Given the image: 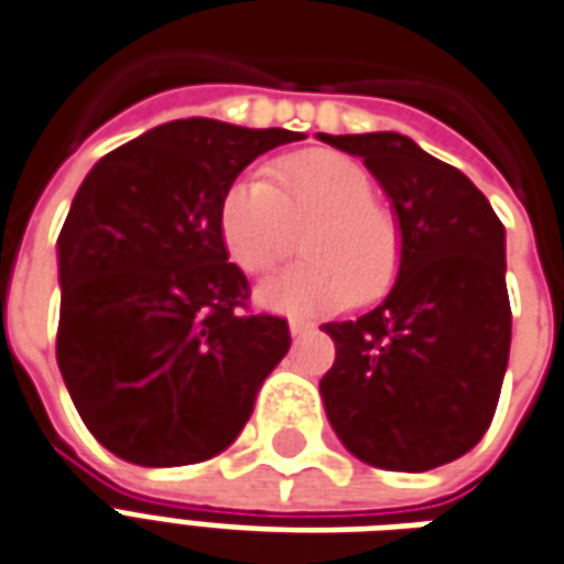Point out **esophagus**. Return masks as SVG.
I'll return each instance as SVG.
<instances>
[{"instance_id":"esophagus-1","label":"esophagus","mask_w":564,"mask_h":564,"mask_svg":"<svg viewBox=\"0 0 564 564\" xmlns=\"http://www.w3.org/2000/svg\"><path fill=\"white\" fill-rule=\"evenodd\" d=\"M288 327H291V336H306V333L315 330V324L303 322V318H291V322H288Z\"/></svg>"}]
</instances>
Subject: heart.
<instances>
[{"mask_svg": "<svg viewBox=\"0 0 564 564\" xmlns=\"http://www.w3.org/2000/svg\"><path fill=\"white\" fill-rule=\"evenodd\" d=\"M369 174L343 152L282 155L267 180H237L219 209V231L231 261L261 276L294 249L297 231L310 261L288 267L258 288L261 306L294 315L343 310L378 297L397 276L400 225L378 200Z\"/></svg>", "mask_w": 564, "mask_h": 564, "instance_id": "b5f03b06", "label": "heart"}]
</instances>
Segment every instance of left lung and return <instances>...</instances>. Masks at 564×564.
Returning a JSON list of instances; mask_svg holds the SVG:
<instances>
[{"label":"left lung","instance_id":"left-lung-1","mask_svg":"<svg viewBox=\"0 0 564 564\" xmlns=\"http://www.w3.org/2000/svg\"><path fill=\"white\" fill-rule=\"evenodd\" d=\"M360 155L400 216V276L381 306L324 324L322 378L343 445L393 471L445 466L478 445L511 351L505 225L466 174L397 131L322 134Z\"/></svg>","mask_w":564,"mask_h":564}]
</instances>
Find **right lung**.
Segmentation results:
<instances>
[{
    "mask_svg": "<svg viewBox=\"0 0 564 564\" xmlns=\"http://www.w3.org/2000/svg\"><path fill=\"white\" fill-rule=\"evenodd\" d=\"M303 134L176 119L108 152L59 231L56 360L86 430L138 466L231 445L291 348L228 264L221 197L246 164Z\"/></svg>",
    "mask_w": 564,
    "mask_h": 564,
    "instance_id": "right-lung-1",
    "label": "right lung"
}]
</instances>
